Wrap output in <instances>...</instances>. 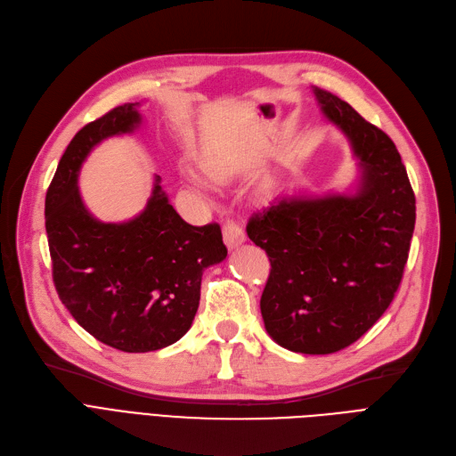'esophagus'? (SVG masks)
<instances>
[{"label": "esophagus", "mask_w": 456, "mask_h": 456, "mask_svg": "<svg viewBox=\"0 0 456 456\" xmlns=\"http://www.w3.org/2000/svg\"><path fill=\"white\" fill-rule=\"evenodd\" d=\"M244 240H246V234H244L242 227L237 222L229 219V222L224 225V242H225V246L232 249V248L240 246Z\"/></svg>", "instance_id": "1"}]
</instances>
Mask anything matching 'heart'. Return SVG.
<instances>
[{"instance_id": "b5f03b06", "label": "heart", "mask_w": 456, "mask_h": 456, "mask_svg": "<svg viewBox=\"0 0 456 456\" xmlns=\"http://www.w3.org/2000/svg\"><path fill=\"white\" fill-rule=\"evenodd\" d=\"M191 182H193V183H195V185H197V188H200V182H199V180H197V178H193V180H191Z\"/></svg>"}]
</instances>
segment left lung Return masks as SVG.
I'll return each mask as SVG.
<instances>
[{"instance_id":"8db88e82","label":"left lung","mask_w":456,"mask_h":456,"mask_svg":"<svg viewBox=\"0 0 456 456\" xmlns=\"http://www.w3.org/2000/svg\"><path fill=\"white\" fill-rule=\"evenodd\" d=\"M349 139L361 182L351 195L288 197L256 212L248 237L266 251L261 295L266 332L281 347L327 355L372 329L402 281L415 227V195L389 134L334 94L314 88Z\"/></svg>"}]
</instances>
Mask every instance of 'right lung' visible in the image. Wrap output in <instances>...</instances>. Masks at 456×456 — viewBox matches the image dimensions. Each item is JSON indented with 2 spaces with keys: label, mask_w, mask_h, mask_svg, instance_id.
I'll use <instances>...</instances> for the list:
<instances>
[{
  "label": "right lung",
  "mask_w": 456,
  "mask_h": 456,
  "mask_svg": "<svg viewBox=\"0 0 456 456\" xmlns=\"http://www.w3.org/2000/svg\"><path fill=\"white\" fill-rule=\"evenodd\" d=\"M126 103L84 126L67 146L45 199V225L60 300L94 338L126 353L167 347L190 330L207 266L227 248L217 224H185L156 176L146 208L103 224L84 207L78 173L94 146L141 124Z\"/></svg>",
  "instance_id": "right-lung-1"
}]
</instances>
